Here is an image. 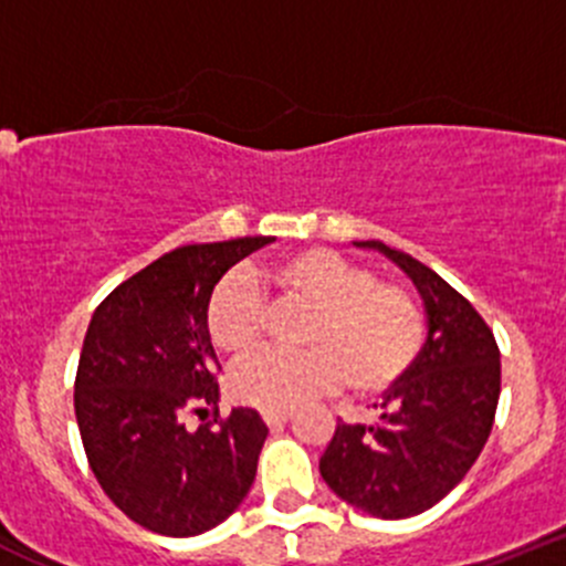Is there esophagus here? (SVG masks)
<instances>
[{
	"label": "esophagus",
	"mask_w": 566,
	"mask_h": 566,
	"mask_svg": "<svg viewBox=\"0 0 566 566\" xmlns=\"http://www.w3.org/2000/svg\"><path fill=\"white\" fill-rule=\"evenodd\" d=\"M290 417H293V411H262V420H265V426H271V429L284 426Z\"/></svg>",
	"instance_id": "esophagus-1"
}]
</instances>
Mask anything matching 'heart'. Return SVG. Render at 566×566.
Segmentation results:
<instances>
[{"mask_svg":"<svg viewBox=\"0 0 566 566\" xmlns=\"http://www.w3.org/2000/svg\"><path fill=\"white\" fill-rule=\"evenodd\" d=\"M262 284L282 298L310 306L301 350H265L234 367L229 387L245 406L290 411L339 384L359 398L389 392L420 356L426 321L398 284L376 282L367 268L328 249H301L260 271ZM212 345L245 356L265 334V298L243 273L232 271L210 290L205 310Z\"/></svg>","mask_w":566,"mask_h":566,"instance_id":"heart-1","label":"heart"}]
</instances>
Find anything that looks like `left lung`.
<instances>
[{
  "label": "left lung",
  "instance_id": "1",
  "mask_svg": "<svg viewBox=\"0 0 566 566\" xmlns=\"http://www.w3.org/2000/svg\"><path fill=\"white\" fill-rule=\"evenodd\" d=\"M415 282L429 337L415 367L384 395L378 422H337L321 475L337 497L381 520L440 503L490 440L501 398V350L484 317L429 265L381 240H361Z\"/></svg>",
  "mask_w": 566,
  "mask_h": 566
}]
</instances>
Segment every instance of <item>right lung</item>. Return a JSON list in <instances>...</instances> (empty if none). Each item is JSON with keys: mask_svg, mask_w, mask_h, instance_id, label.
I'll return each instance as SVG.
<instances>
[{"mask_svg": "<svg viewBox=\"0 0 566 566\" xmlns=\"http://www.w3.org/2000/svg\"><path fill=\"white\" fill-rule=\"evenodd\" d=\"M273 243L238 238L174 249L96 306L82 343L74 411L104 495L137 525L196 536L249 495L268 426L232 409L196 431L185 417L218 415V356L205 310L218 279Z\"/></svg>", "mask_w": 566, "mask_h": 566, "instance_id": "1", "label": "right lung"}]
</instances>
